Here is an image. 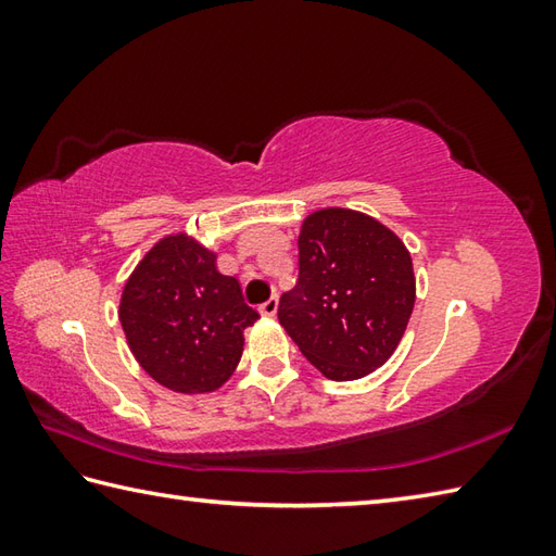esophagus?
I'll return each mask as SVG.
<instances>
[{
	"mask_svg": "<svg viewBox=\"0 0 556 556\" xmlns=\"http://www.w3.org/2000/svg\"><path fill=\"white\" fill-rule=\"evenodd\" d=\"M277 308H279V301H277V296H271L269 301H265L263 305H260V315L275 317V315H277Z\"/></svg>",
	"mask_w": 556,
	"mask_h": 556,
	"instance_id": "34e87169",
	"label": "esophagus"
}]
</instances>
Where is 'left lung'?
<instances>
[{
	"label": "left lung",
	"mask_w": 556,
	"mask_h": 556,
	"mask_svg": "<svg viewBox=\"0 0 556 556\" xmlns=\"http://www.w3.org/2000/svg\"><path fill=\"white\" fill-rule=\"evenodd\" d=\"M416 303L408 248L358 210H315L301 224L299 281L279 325L327 380L351 382L392 358Z\"/></svg>",
	"instance_id": "obj_1"
}]
</instances>
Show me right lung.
I'll list each match as a JSON object with an SVG mask.
<instances>
[{
  "label": "right lung",
  "instance_id": "right-lung-1",
  "mask_svg": "<svg viewBox=\"0 0 556 556\" xmlns=\"http://www.w3.org/2000/svg\"><path fill=\"white\" fill-rule=\"evenodd\" d=\"M236 277L186 231L160 239L126 279L119 323L152 380L179 394H210L243 353V329L257 320Z\"/></svg>",
  "mask_w": 556,
  "mask_h": 556
}]
</instances>
